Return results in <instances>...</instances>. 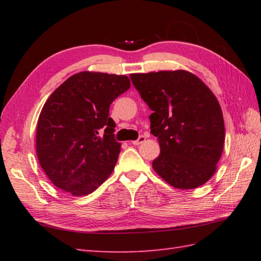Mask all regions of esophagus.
I'll return each instance as SVG.
<instances>
[{
	"label": "esophagus",
	"instance_id": "obj_1",
	"mask_svg": "<svg viewBox=\"0 0 261 261\" xmlns=\"http://www.w3.org/2000/svg\"><path fill=\"white\" fill-rule=\"evenodd\" d=\"M145 141H146V137H145V136H140L139 138H138L137 140L132 141V145H135V146H139V145H141V143H143Z\"/></svg>",
	"mask_w": 261,
	"mask_h": 261
}]
</instances>
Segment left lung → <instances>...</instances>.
Here are the masks:
<instances>
[{"mask_svg":"<svg viewBox=\"0 0 261 261\" xmlns=\"http://www.w3.org/2000/svg\"><path fill=\"white\" fill-rule=\"evenodd\" d=\"M130 79L152 111L150 132L160 146L154 171L179 190L205 184L215 173L225 139L222 110L212 91L186 70L131 74Z\"/></svg>","mask_w":261,"mask_h":261,"instance_id":"obj_1","label":"left lung"}]
</instances>
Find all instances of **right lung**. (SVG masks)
<instances>
[{
  "mask_svg": "<svg viewBox=\"0 0 261 261\" xmlns=\"http://www.w3.org/2000/svg\"><path fill=\"white\" fill-rule=\"evenodd\" d=\"M130 85L124 75L81 71L49 96L39 115L36 149L54 185L87 195L112 174L121 143L114 139L110 105Z\"/></svg>",
  "mask_w": 261,
  "mask_h": 261,
  "instance_id": "add662e5",
  "label": "right lung"
}]
</instances>
